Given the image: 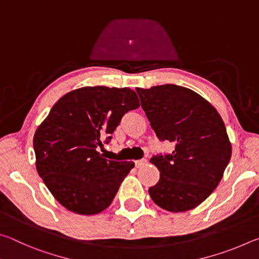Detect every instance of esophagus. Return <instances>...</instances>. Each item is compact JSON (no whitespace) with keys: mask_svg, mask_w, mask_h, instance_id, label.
I'll use <instances>...</instances> for the list:
<instances>
[{"mask_svg":"<svg viewBox=\"0 0 259 259\" xmlns=\"http://www.w3.org/2000/svg\"><path fill=\"white\" fill-rule=\"evenodd\" d=\"M135 164H136V168H142V166L147 164V160L146 159H142V160L135 161Z\"/></svg>","mask_w":259,"mask_h":259,"instance_id":"esophagus-1","label":"esophagus"}]
</instances>
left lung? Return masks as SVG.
<instances>
[{
    "instance_id": "obj_1",
    "label": "left lung",
    "mask_w": 259,
    "mask_h": 259,
    "mask_svg": "<svg viewBox=\"0 0 259 259\" xmlns=\"http://www.w3.org/2000/svg\"><path fill=\"white\" fill-rule=\"evenodd\" d=\"M152 129L175 144L170 155L150 160L160 179L148 188L152 200L170 212L198 207L222 181L232 146L222 116L202 96L185 87L136 89Z\"/></svg>"
}]
</instances>
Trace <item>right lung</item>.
Returning a JSON list of instances; mask_svg holds the SVG:
<instances>
[{"instance_id": "add662e5", "label": "right lung", "mask_w": 259, "mask_h": 259, "mask_svg": "<svg viewBox=\"0 0 259 259\" xmlns=\"http://www.w3.org/2000/svg\"><path fill=\"white\" fill-rule=\"evenodd\" d=\"M139 106L134 90L103 85L69 91L52 106L35 131V164L63 207L78 214H96L111 205L135 163L106 160L97 147L126 112Z\"/></svg>"}]
</instances>
